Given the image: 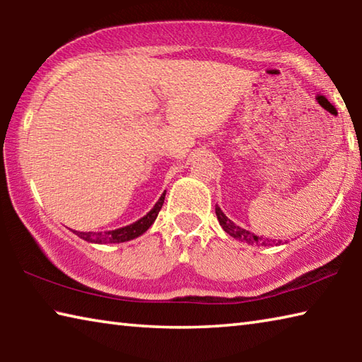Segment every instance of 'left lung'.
<instances>
[{"mask_svg": "<svg viewBox=\"0 0 362 362\" xmlns=\"http://www.w3.org/2000/svg\"><path fill=\"white\" fill-rule=\"evenodd\" d=\"M216 214H217V218H218V223L222 225V228L228 233L230 236L236 238V240L240 241H244V243H249V244H260V246H272V243H269V240L267 238V240H263V238H259L255 236L254 233H250L247 230L241 228V226H238L236 223H233L231 220L225 216V214L222 212V209H220L218 206H216Z\"/></svg>", "mask_w": 362, "mask_h": 362, "instance_id": "1", "label": "left lung"}]
</instances>
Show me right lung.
I'll list each match as a JSON object with an SVG mask.
<instances>
[{"label":"right lung","instance_id":"add662e5","mask_svg":"<svg viewBox=\"0 0 362 362\" xmlns=\"http://www.w3.org/2000/svg\"><path fill=\"white\" fill-rule=\"evenodd\" d=\"M164 198H166V192L161 194V198L158 199V203L153 206V209L146 214L145 217H142L137 222H134L131 225L122 226V228H116V230H110V231H73L76 236L81 238V240L88 241V243H94V244H112V243H126L131 241L134 238H137L140 235L150 228L155 222L159 211H161Z\"/></svg>","mask_w":362,"mask_h":362}]
</instances>
